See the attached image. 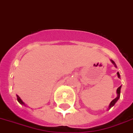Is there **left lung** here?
I'll return each mask as SVG.
<instances>
[{
	"mask_svg": "<svg viewBox=\"0 0 133 133\" xmlns=\"http://www.w3.org/2000/svg\"><path fill=\"white\" fill-rule=\"evenodd\" d=\"M111 63H112L115 66V67H116V65L115 62H114V61H113V60H111ZM117 75H118V77L120 78H121V76H120V74H119V73L117 72ZM121 86H120V87H118V88H117V90H116V93H117V97H116V98L114 99H113V100L111 101V103L109 104V109L111 108L115 104L116 102H117V101L118 100V99L120 98V94H121Z\"/></svg>",
	"mask_w": 133,
	"mask_h": 133,
	"instance_id": "1",
	"label": "left lung"
}]
</instances>
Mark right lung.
I'll use <instances>...</instances> for the list:
<instances>
[{
	"label": "right lung",
	"mask_w": 133,
	"mask_h": 133,
	"mask_svg": "<svg viewBox=\"0 0 133 133\" xmlns=\"http://www.w3.org/2000/svg\"><path fill=\"white\" fill-rule=\"evenodd\" d=\"M17 101H18V102H19V103L21 104H22V105L26 106V104H24V102H23V101L22 100V99H21V98H20V97H19L18 96V95H17Z\"/></svg>",
	"instance_id": "1"
}]
</instances>
